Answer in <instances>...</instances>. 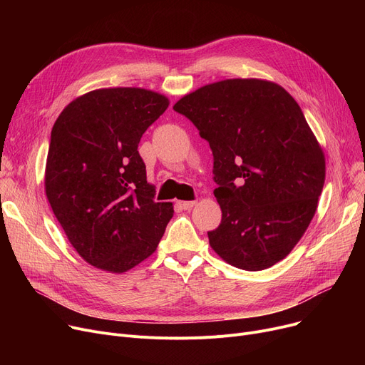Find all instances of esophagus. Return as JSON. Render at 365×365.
Instances as JSON below:
<instances>
[{
    "instance_id": "obj_1",
    "label": "esophagus",
    "mask_w": 365,
    "mask_h": 365,
    "mask_svg": "<svg viewBox=\"0 0 365 365\" xmlns=\"http://www.w3.org/2000/svg\"><path fill=\"white\" fill-rule=\"evenodd\" d=\"M197 204V201H178V205L183 210H190Z\"/></svg>"
}]
</instances>
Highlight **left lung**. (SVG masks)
<instances>
[{"label": "left lung", "mask_w": 365, "mask_h": 365, "mask_svg": "<svg viewBox=\"0 0 365 365\" xmlns=\"http://www.w3.org/2000/svg\"><path fill=\"white\" fill-rule=\"evenodd\" d=\"M213 152L222 222L213 250L244 271L289 255L308 229L325 180V158L297 102L263 80H225L175 106Z\"/></svg>", "instance_id": "left-lung-1"}]
</instances>
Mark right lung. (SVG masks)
Returning <instances> with one entry per match:
<instances>
[{"label": "right lung", "instance_id": "obj_1", "mask_svg": "<svg viewBox=\"0 0 365 365\" xmlns=\"http://www.w3.org/2000/svg\"><path fill=\"white\" fill-rule=\"evenodd\" d=\"M168 108L145 88H101L72 101L56 120L46 165V194L78 255L121 274L157 250L173 217L157 202L138 150L148 127Z\"/></svg>", "mask_w": 365, "mask_h": 365}]
</instances>
